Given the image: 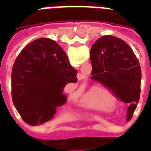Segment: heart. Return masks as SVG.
<instances>
[{
  "label": "heart",
  "instance_id": "obj_1",
  "mask_svg": "<svg viewBox=\"0 0 151 151\" xmlns=\"http://www.w3.org/2000/svg\"><path fill=\"white\" fill-rule=\"evenodd\" d=\"M71 96H74L73 90L70 92ZM115 100L114 96L105 89L93 87L85 95L82 105L85 108L94 109H107Z\"/></svg>",
  "mask_w": 151,
  "mask_h": 151
}]
</instances>
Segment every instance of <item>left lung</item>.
I'll list each match as a JSON object with an SVG mask.
<instances>
[{
	"instance_id": "8db88e82",
	"label": "left lung",
	"mask_w": 151,
	"mask_h": 151,
	"mask_svg": "<svg viewBox=\"0 0 151 151\" xmlns=\"http://www.w3.org/2000/svg\"><path fill=\"white\" fill-rule=\"evenodd\" d=\"M91 79L111 89L117 98L129 106L127 120L137 108L141 92L142 71L132 48L124 40L104 35L95 41L91 49Z\"/></svg>"
}]
</instances>
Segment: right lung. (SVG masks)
I'll use <instances>...</instances> for the list:
<instances>
[{
    "mask_svg": "<svg viewBox=\"0 0 151 151\" xmlns=\"http://www.w3.org/2000/svg\"><path fill=\"white\" fill-rule=\"evenodd\" d=\"M77 73L56 41L40 38L25 47L11 74L12 99L23 121L35 126L51 120L66 103L63 89L78 82Z\"/></svg>",
    "mask_w": 151,
    "mask_h": 151,
    "instance_id": "add662e5",
    "label": "right lung"
}]
</instances>
